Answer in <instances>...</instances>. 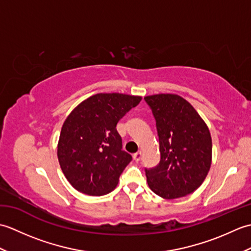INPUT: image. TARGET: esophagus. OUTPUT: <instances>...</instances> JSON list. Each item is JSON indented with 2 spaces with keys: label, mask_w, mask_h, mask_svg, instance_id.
<instances>
[{
  "label": "esophagus",
  "mask_w": 251,
  "mask_h": 251,
  "mask_svg": "<svg viewBox=\"0 0 251 251\" xmlns=\"http://www.w3.org/2000/svg\"><path fill=\"white\" fill-rule=\"evenodd\" d=\"M141 156H142V152L141 151H138L134 154V159L136 162H139L141 159Z\"/></svg>",
  "instance_id": "obj_1"
}]
</instances>
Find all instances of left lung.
Returning a JSON list of instances; mask_svg holds the SVG:
<instances>
[{"instance_id":"obj_1","label":"left lung","mask_w":251,"mask_h":251,"mask_svg":"<svg viewBox=\"0 0 251 251\" xmlns=\"http://www.w3.org/2000/svg\"><path fill=\"white\" fill-rule=\"evenodd\" d=\"M156 122L161 161L147 169L150 189L166 200L183 197L199 189L211 165L209 129L185 99L174 94L145 97Z\"/></svg>"}]
</instances>
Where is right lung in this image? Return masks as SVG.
Wrapping results in <instances>:
<instances>
[{
    "label": "right lung",
    "mask_w": 251,
    "mask_h": 251,
    "mask_svg": "<svg viewBox=\"0 0 251 251\" xmlns=\"http://www.w3.org/2000/svg\"><path fill=\"white\" fill-rule=\"evenodd\" d=\"M141 101L139 96L97 94L84 100L63 123L58 161L74 189L101 196L115 189L131 155L122 150L119 121Z\"/></svg>",
    "instance_id": "add662e5"
}]
</instances>
